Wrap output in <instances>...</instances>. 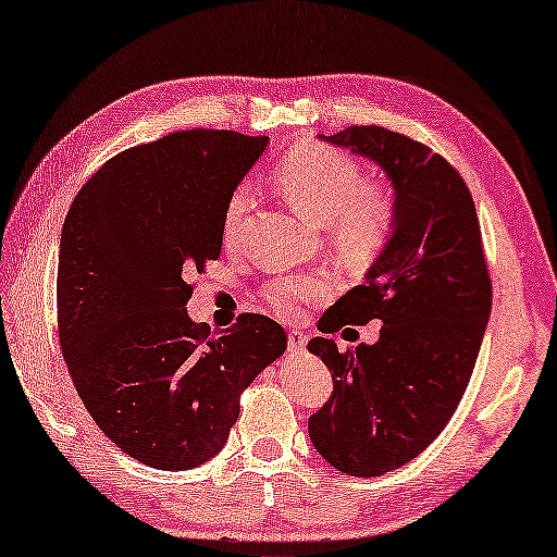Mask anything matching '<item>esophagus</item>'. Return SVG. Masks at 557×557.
I'll list each match as a JSON object with an SVG mask.
<instances>
[{
	"instance_id": "esophagus-1",
	"label": "esophagus",
	"mask_w": 557,
	"mask_h": 557,
	"mask_svg": "<svg viewBox=\"0 0 557 557\" xmlns=\"http://www.w3.org/2000/svg\"><path fill=\"white\" fill-rule=\"evenodd\" d=\"M308 346V337L300 330L288 332V349L290 351H302Z\"/></svg>"
}]
</instances>
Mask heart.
<instances>
[{
  "mask_svg": "<svg viewBox=\"0 0 557 557\" xmlns=\"http://www.w3.org/2000/svg\"><path fill=\"white\" fill-rule=\"evenodd\" d=\"M276 184L298 213L318 225H330L334 245L346 255L371 257L391 233L395 220L391 191L377 184H363L359 164L339 150L306 145L288 152L278 164ZM247 206V188H237L225 206V239L235 237ZM327 293L330 281L318 274L278 278L264 288L271 308L281 314H296Z\"/></svg>",
  "mask_w": 557,
  "mask_h": 557,
  "instance_id": "b5f03b06",
  "label": "heart"
}]
</instances>
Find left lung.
<instances>
[{
  "instance_id": "8db88e82",
  "label": "left lung",
  "mask_w": 557,
  "mask_h": 557,
  "mask_svg": "<svg viewBox=\"0 0 557 557\" xmlns=\"http://www.w3.org/2000/svg\"><path fill=\"white\" fill-rule=\"evenodd\" d=\"M320 140L375 162L395 196L391 235L363 286L320 324L332 334L381 320V339L346 351L327 337L308 344L334 381L308 422L312 446L342 473L375 478L417 458L454 417L485 337L492 286L473 196L442 154L381 125Z\"/></svg>"
}]
</instances>
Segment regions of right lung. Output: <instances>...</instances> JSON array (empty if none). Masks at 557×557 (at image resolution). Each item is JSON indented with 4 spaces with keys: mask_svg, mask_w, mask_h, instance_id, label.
<instances>
[{
    "mask_svg": "<svg viewBox=\"0 0 557 557\" xmlns=\"http://www.w3.org/2000/svg\"><path fill=\"white\" fill-rule=\"evenodd\" d=\"M267 143L198 128L125 150L82 186L62 225V356L101 432L150 468L211 460L239 393L286 351L264 314L218 332L186 312L188 276L220 257L225 206Z\"/></svg>",
    "mask_w": 557,
    "mask_h": 557,
    "instance_id": "obj_1",
    "label": "right lung"
}]
</instances>
